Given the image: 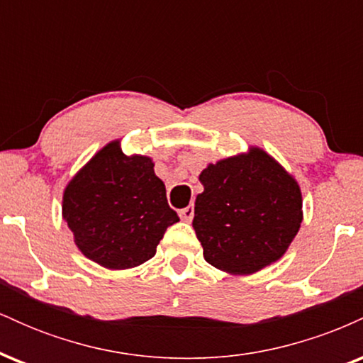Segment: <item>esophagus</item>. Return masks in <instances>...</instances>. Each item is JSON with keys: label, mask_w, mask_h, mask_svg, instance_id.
I'll return each instance as SVG.
<instances>
[{"label": "esophagus", "mask_w": 363, "mask_h": 363, "mask_svg": "<svg viewBox=\"0 0 363 363\" xmlns=\"http://www.w3.org/2000/svg\"><path fill=\"white\" fill-rule=\"evenodd\" d=\"M179 216H181L184 222H191V220H193V216H194V206L189 205V206L182 208V210H179Z\"/></svg>", "instance_id": "34e87169"}]
</instances>
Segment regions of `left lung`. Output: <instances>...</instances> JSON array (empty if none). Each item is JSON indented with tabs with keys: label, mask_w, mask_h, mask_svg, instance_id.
<instances>
[{
	"label": "left lung",
	"mask_w": 363,
	"mask_h": 363,
	"mask_svg": "<svg viewBox=\"0 0 363 363\" xmlns=\"http://www.w3.org/2000/svg\"><path fill=\"white\" fill-rule=\"evenodd\" d=\"M193 227L203 256L230 274H252L286 252L302 223L297 181L261 148L199 174Z\"/></svg>",
	"instance_id": "left-lung-1"
}]
</instances>
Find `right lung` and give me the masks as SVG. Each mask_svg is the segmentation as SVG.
<instances>
[{
  "mask_svg": "<svg viewBox=\"0 0 363 363\" xmlns=\"http://www.w3.org/2000/svg\"><path fill=\"white\" fill-rule=\"evenodd\" d=\"M62 218L77 247L107 269L152 259L167 227L179 222L152 158L124 155L119 140L99 150L68 182Z\"/></svg>",
  "mask_w": 363,
  "mask_h": 363,
  "instance_id": "add662e5",
  "label": "right lung"
}]
</instances>
